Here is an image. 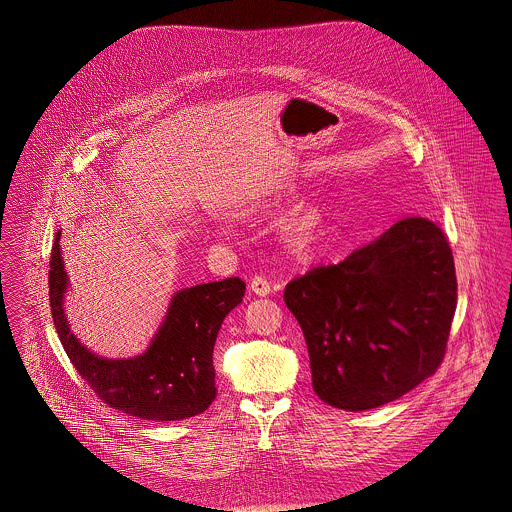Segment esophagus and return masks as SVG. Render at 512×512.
<instances>
[{"label":"esophagus","instance_id":"obj_1","mask_svg":"<svg viewBox=\"0 0 512 512\" xmlns=\"http://www.w3.org/2000/svg\"><path fill=\"white\" fill-rule=\"evenodd\" d=\"M249 288H251V292L257 293V295H261V297H265V295L272 292L270 282H268L267 278H263V276H255V278H251Z\"/></svg>","mask_w":512,"mask_h":512}]
</instances>
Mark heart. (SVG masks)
<instances>
[{"mask_svg":"<svg viewBox=\"0 0 512 512\" xmlns=\"http://www.w3.org/2000/svg\"><path fill=\"white\" fill-rule=\"evenodd\" d=\"M318 224H320V213L317 209H305V211L297 213L282 228L284 242L295 251L307 249L311 242L315 240Z\"/></svg>","mask_w":512,"mask_h":512,"instance_id":"b5f03b06","label":"heart"}]
</instances>
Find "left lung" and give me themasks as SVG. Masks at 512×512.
Listing matches in <instances>:
<instances>
[{
	"label": "left lung",
	"instance_id": "1",
	"mask_svg": "<svg viewBox=\"0 0 512 512\" xmlns=\"http://www.w3.org/2000/svg\"><path fill=\"white\" fill-rule=\"evenodd\" d=\"M284 301L318 397L351 413L374 409L441 365L457 309L453 253L436 222L409 217L338 265L293 278Z\"/></svg>",
	"mask_w": 512,
	"mask_h": 512
}]
</instances>
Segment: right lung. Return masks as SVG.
<instances>
[{
    "mask_svg": "<svg viewBox=\"0 0 512 512\" xmlns=\"http://www.w3.org/2000/svg\"><path fill=\"white\" fill-rule=\"evenodd\" d=\"M61 230L49 261V305L57 336L76 372L103 403L144 420H184L209 409L217 397L213 347L222 320L242 303L238 278L174 293L161 328L146 351L130 359H103L74 338L63 301L69 278L61 259Z\"/></svg>",
    "mask_w": 512,
    "mask_h": 512,
    "instance_id": "obj_1",
    "label": "right lung"
}]
</instances>
